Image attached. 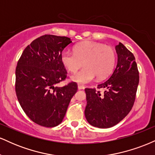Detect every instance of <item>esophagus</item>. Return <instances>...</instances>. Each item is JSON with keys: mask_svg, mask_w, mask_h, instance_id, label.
<instances>
[{"mask_svg": "<svg viewBox=\"0 0 155 155\" xmlns=\"http://www.w3.org/2000/svg\"><path fill=\"white\" fill-rule=\"evenodd\" d=\"M78 89L79 90H83V89H84V87L81 84H78Z\"/></svg>", "mask_w": 155, "mask_h": 155, "instance_id": "1", "label": "esophagus"}]
</instances>
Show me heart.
<instances>
[{
	"mask_svg": "<svg viewBox=\"0 0 155 155\" xmlns=\"http://www.w3.org/2000/svg\"><path fill=\"white\" fill-rule=\"evenodd\" d=\"M60 60L63 66L73 74L84 64V68L71 78L77 83L87 84L95 77L101 80L110 75L116 63V53L111 46L86 41L76 44L74 53L63 51Z\"/></svg>",
	"mask_w": 155,
	"mask_h": 155,
	"instance_id": "obj_1",
	"label": "heart"
}]
</instances>
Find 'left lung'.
I'll return each instance as SVG.
<instances>
[{"label":"left lung","instance_id":"left-lung-1","mask_svg":"<svg viewBox=\"0 0 155 155\" xmlns=\"http://www.w3.org/2000/svg\"><path fill=\"white\" fill-rule=\"evenodd\" d=\"M118 61L108 79L97 89L86 88L87 106L84 114L94 127L108 128L116 125L132 109L139 83L136 58L122 43L116 46ZM100 88H104L101 93Z\"/></svg>","mask_w":155,"mask_h":155}]
</instances>
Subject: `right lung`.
Here are the masks:
<instances>
[{"label": "right lung", "instance_id": "1", "mask_svg": "<svg viewBox=\"0 0 155 155\" xmlns=\"http://www.w3.org/2000/svg\"><path fill=\"white\" fill-rule=\"evenodd\" d=\"M71 42L65 36L42 35L25 49L17 63V99L27 116L43 127H53L61 123L77 92L74 81L61 87L55 86L67 78L60 56Z\"/></svg>", "mask_w": 155, "mask_h": 155}]
</instances>
